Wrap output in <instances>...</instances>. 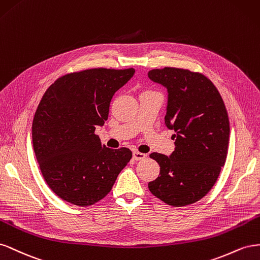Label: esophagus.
<instances>
[{"mask_svg": "<svg viewBox=\"0 0 260 260\" xmlns=\"http://www.w3.org/2000/svg\"><path fill=\"white\" fill-rule=\"evenodd\" d=\"M133 158L135 160H144L147 158V154L143 153V152H139V151H134L133 152Z\"/></svg>", "mask_w": 260, "mask_h": 260, "instance_id": "obj_1", "label": "esophagus"}]
</instances>
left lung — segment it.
<instances>
[{
  "label": "left lung",
  "mask_w": 260,
  "mask_h": 260,
  "mask_svg": "<svg viewBox=\"0 0 260 260\" xmlns=\"http://www.w3.org/2000/svg\"><path fill=\"white\" fill-rule=\"evenodd\" d=\"M148 76L168 88L165 124L175 132V150L170 157L150 154L160 173L148 188L170 206L194 204L208 194L225 163L230 122L223 99L199 72L165 68L151 70Z\"/></svg>",
  "instance_id": "1"
}]
</instances>
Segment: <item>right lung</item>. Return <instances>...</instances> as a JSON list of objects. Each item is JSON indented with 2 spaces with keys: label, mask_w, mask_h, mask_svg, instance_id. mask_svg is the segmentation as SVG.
Returning a JSON list of instances; mask_svg holds the SVG:
<instances>
[{
  "label": "right lung",
  "mask_w": 260,
  "mask_h": 260,
  "mask_svg": "<svg viewBox=\"0 0 260 260\" xmlns=\"http://www.w3.org/2000/svg\"><path fill=\"white\" fill-rule=\"evenodd\" d=\"M134 69H90L57 78L42 95L32 122V146L44 181L56 196L91 206L112 189L132 159L128 148L110 149L94 134L108 120L113 94Z\"/></svg>",
  "instance_id": "1"
}]
</instances>
